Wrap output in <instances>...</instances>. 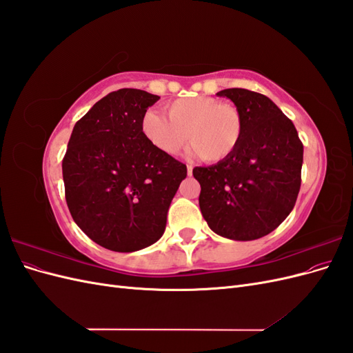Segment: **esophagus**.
Here are the masks:
<instances>
[{"instance_id": "obj_1", "label": "esophagus", "mask_w": 353, "mask_h": 353, "mask_svg": "<svg viewBox=\"0 0 353 353\" xmlns=\"http://www.w3.org/2000/svg\"><path fill=\"white\" fill-rule=\"evenodd\" d=\"M187 175H188V176L193 175V166H191V165L187 166Z\"/></svg>"}]
</instances>
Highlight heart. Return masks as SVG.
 Masks as SVG:
<instances>
[{"label": "heart", "instance_id": "heart-1", "mask_svg": "<svg viewBox=\"0 0 353 353\" xmlns=\"http://www.w3.org/2000/svg\"><path fill=\"white\" fill-rule=\"evenodd\" d=\"M168 115L148 110L141 121L147 141L163 154H176L188 138L191 153L210 163L223 162L237 152L244 123L231 104L213 97H188L168 105Z\"/></svg>", "mask_w": 353, "mask_h": 353}]
</instances>
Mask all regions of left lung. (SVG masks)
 Segmentation results:
<instances>
[{
  "label": "left lung",
  "instance_id": "obj_1",
  "mask_svg": "<svg viewBox=\"0 0 353 353\" xmlns=\"http://www.w3.org/2000/svg\"><path fill=\"white\" fill-rule=\"evenodd\" d=\"M244 131L237 152L223 162L193 169L199 205L209 228L237 241L261 239L288 216L301 190L303 144L293 122L266 95L228 88Z\"/></svg>",
  "mask_w": 353,
  "mask_h": 353
}]
</instances>
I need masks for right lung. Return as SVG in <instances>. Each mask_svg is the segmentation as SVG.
<instances>
[{"label": "right lung", "instance_id": "right-lung-1", "mask_svg": "<svg viewBox=\"0 0 353 353\" xmlns=\"http://www.w3.org/2000/svg\"><path fill=\"white\" fill-rule=\"evenodd\" d=\"M160 97L123 88L105 95L73 126L63 181L73 221L113 252H137L163 236L187 166L147 141L141 121Z\"/></svg>", "mask_w": 353, "mask_h": 353}]
</instances>
